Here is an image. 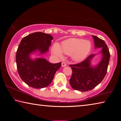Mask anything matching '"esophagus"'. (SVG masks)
I'll use <instances>...</instances> for the list:
<instances>
[{
    "mask_svg": "<svg viewBox=\"0 0 121 121\" xmlns=\"http://www.w3.org/2000/svg\"><path fill=\"white\" fill-rule=\"evenodd\" d=\"M61 65H62V67H65L66 66L67 64H66V63H65V62H62V64H61Z\"/></svg>",
    "mask_w": 121,
    "mask_h": 121,
    "instance_id": "esophagus-1",
    "label": "esophagus"
}]
</instances>
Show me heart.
Masks as SVG:
<instances>
[{
  "instance_id": "1",
  "label": "heart",
  "mask_w": 121,
  "mask_h": 121,
  "mask_svg": "<svg viewBox=\"0 0 121 121\" xmlns=\"http://www.w3.org/2000/svg\"><path fill=\"white\" fill-rule=\"evenodd\" d=\"M91 46V42L89 40L73 38L63 42L61 48L58 44H54L52 48V53L55 56L62 58L63 52L67 55H70L73 61L81 62L89 55Z\"/></svg>"
}]
</instances>
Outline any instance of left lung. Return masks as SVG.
Segmentation results:
<instances>
[{
	"label": "left lung",
	"instance_id": "8db88e82",
	"mask_svg": "<svg viewBox=\"0 0 121 121\" xmlns=\"http://www.w3.org/2000/svg\"><path fill=\"white\" fill-rule=\"evenodd\" d=\"M95 48H101L102 58L95 65L91 64L95 54L90 55L84 61L76 65H70L73 74L69 80L73 89L81 92L87 91L101 82L107 73L110 53L107 45L103 40L93 36Z\"/></svg>",
	"mask_w": 121,
	"mask_h": 121
}]
</instances>
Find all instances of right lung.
Wrapping results in <instances>:
<instances>
[{
	"instance_id": "obj_1",
	"label": "right lung",
	"mask_w": 121,
	"mask_h": 121,
	"mask_svg": "<svg viewBox=\"0 0 121 121\" xmlns=\"http://www.w3.org/2000/svg\"><path fill=\"white\" fill-rule=\"evenodd\" d=\"M53 37L42 32H36L23 38L18 47L16 62L18 73L22 80L32 87H47L52 81L61 62L52 63L44 58H32L47 53Z\"/></svg>"
}]
</instances>
